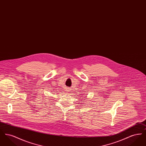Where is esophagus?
Segmentation results:
<instances>
[{"mask_svg":"<svg viewBox=\"0 0 146 146\" xmlns=\"http://www.w3.org/2000/svg\"><path fill=\"white\" fill-rule=\"evenodd\" d=\"M67 92H69V91H70V89H67Z\"/></svg>","mask_w":146,"mask_h":146,"instance_id":"1","label":"esophagus"}]
</instances>
